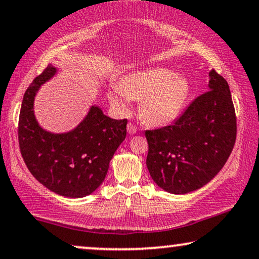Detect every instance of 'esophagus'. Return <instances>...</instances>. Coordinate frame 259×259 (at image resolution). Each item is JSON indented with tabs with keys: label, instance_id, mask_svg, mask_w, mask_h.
Listing matches in <instances>:
<instances>
[{
	"label": "esophagus",
	"instance_id": "1",
	"mask_svg": "<svg viewBox=\"0 0 259 259\" xmlns=\"http://www.w3.org/2000/svg\"><path fill=\"white\" fill-rule=\"evenodd\" d=\"M127 132H128L130 134H134V133H137V127L133 125V123H128V125H127Z\"/></svg>",
	"mask_w": 259,
	"mask_h": 259
}]
</instances>
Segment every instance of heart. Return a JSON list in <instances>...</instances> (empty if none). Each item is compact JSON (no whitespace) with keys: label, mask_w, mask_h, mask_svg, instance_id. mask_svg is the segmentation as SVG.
<instances>
[{"label":"heart","mask_w":259,"mask_h":259,"mask_svg":"<svg viewBox=\"0 0 259 259\" xmlns=\"http://www.w3.org/2000/svg\"><path fill=\"white\" fill-rule=\"evenodd\" d=\"M116 87L117 90L108 95L110 103L117 109L127 110L125 97L140 101L139 113L144 122L157 127L174 122L182 113L190 94L186 77L167 68L130 72L119 79Z\"/></svg>","instance_id":"1"}]
</instances>
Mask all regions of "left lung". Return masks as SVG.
Returning <instances> with one entry per match:
<instances>
[{
    "mask_svg": "<svg viewBox=\"0 0 259 259\" xmlns=\"http://www.w3.org/2000/svg\"><path fill=\"white\" fill-rule=\"evenodd\" d=\"M146 165L157 186L171 194L200 189L232 152L237 117L230 87L215 70L208 92L197 96L172 125L145 131Z\"/></svg>",
    "mask_w": 259,
    "mask_h": 259,
    "instance_id": "left-lung-1",
    "label": "left lung"
}]
</instances>
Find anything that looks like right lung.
Wrapping results in <instances>:
<instances>
[{"mask_svg": "<svg viewBox=\"0 0 259 259\" xmlns=\"http://www.w3.org/2000/svg\"><path fill=\"white\" fill-rule=\"evenodd\" d=\"M56 72L50 64L27 88L19 116V146L28 170L42 186L58 195L83 197L105 180L110 159L126 138L127 119H110L93 106L68 133L42 130L35 120L33 102L40 85Z\"/></svg>", "mask_w": 259, "mask_h": 259, "instance_id": "1", "label": "right lung"}]
</instances>
